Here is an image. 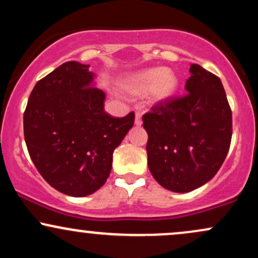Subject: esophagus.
<instances>
[{"mask_svg": "<svg viewBox=\"0 0 258 258\" xmlns=\"http://www.w3.org/2000/svg\"><path fill=\"white\" fill-rule=\"evenodd\" d=\"M135 125H136V126H141V125H142V115H141V112H139V111L136 112Z\"/></svg>", "mask_w": 258, "mask_h": 258, "instance_id": "esophagus-1", "label": "esophagus"}]
</instances>
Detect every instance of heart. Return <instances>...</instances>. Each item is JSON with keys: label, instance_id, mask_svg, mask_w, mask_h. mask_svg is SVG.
Masks as SVG:
<instances>
[{"label": "heart", "instance_id": "b5f03b06", "mask_svg": "<svg viewBox=\"0 0 258 258\" xmlns=\"http://www.w3.org/2000/svg\"><path fill=\"white\" fill-rule=\"evenodd\" d=\"M178 84V78L172 70L150 68L127 75L121 82V88L131 96H139L147 92L153 103H161L172 98Z\"/></svg>", "mask_w": 258, "mask_h": 258}]
</instances>
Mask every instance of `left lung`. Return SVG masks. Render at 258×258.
<instances>
[{
    "instance_id": "left-lung-1",
    "label": "left lung",
    "mask_w": 258,
    "mask_h": 258,
    "mask_svg": "<svg viewBox=\"0 0 258 258\" xmlns=\"http://www.w3.org/2000/svg\"><path fill=\"white\" fill-rule=\"evenodd\" d=\"M188 93L143 115L148 166L156 182L188 193L214 178L232 141V110L220 78L191 64Z\"/></svg>"
}]
</instances>
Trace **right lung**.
I'll list each match as a JSON object with an SVG mask.
<instances>
[{
	"mask_svg": "<svg viewBox=\"0 0 258 258\" xmlns=\"http://www.w3.org/2000/svg\"><path fill=\"white\" fill-rule=\"evenodd\" d=\"M90 65L67 61L35 85L24 112V137L35 167L60 193L81 198L106 182L112 153L135 114L112 117Z\"/></svg>",
	"mask_w": 258,
	"mask_h": 258,
	"instance_id": "1",
	"label": "right lung"
}]
</instances>
